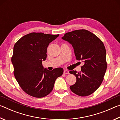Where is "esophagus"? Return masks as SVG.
<instances>
[{
    "label": "esophagus",
    "instance_id": "obj_1",
    "mask_svg": "<svg viewBox=\"0 0 120 120\" xmlns=\"http://www.w3.org/2000/svg\"><path fill=\"white\" fill-rule=\"evenodd\" d=\"M64 74H69V71L68 70H65L64 71Z\"/></svg>",
    "mask_w": 120,
    "mask_h": 120
}]
</instances>
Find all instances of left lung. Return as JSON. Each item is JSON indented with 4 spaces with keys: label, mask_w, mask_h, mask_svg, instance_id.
Wrapping results in <instances>:
<instances>
[{
    "label": "left lung",
    "mask_w": 120,
    "mask_h": 120,
    "mask_svg": "<svg viewBox=\"0 0 120 120\" xmlns=\"http://www.w3.org/2000/svg\"><path fill=\"white\" fill-rule=\"evenodd\" d=\"M73 46L77 60H83L82 70L70 71L76 82L70 86L73 93L86 96L95 92L102 82L107 68L106 50L103 42L92 32L78 30L66 33L62 38Z\"/></svg>",
    "instance_id": "8db88e82"
}]
</instances>
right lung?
<instances>
[{"label": "right lung", "instance_id": "right-lung-1", "mask_svg": "<svg viewBox=\"0 0 120 120\" xmlns=\"http://www.w3.org/2000/svg\"><path fill=\"white\" fill-rule=\"evenodd\" d=\"M59 35L33 32L23 36L14 45L11 57L14 76L30 96L42 98L49 94L56 79L64 73L62 68L44 69L42 64L46 58L49 44Z\"/></svg>", "mask_w": 120, "mask_h": 120}]
</instances>
